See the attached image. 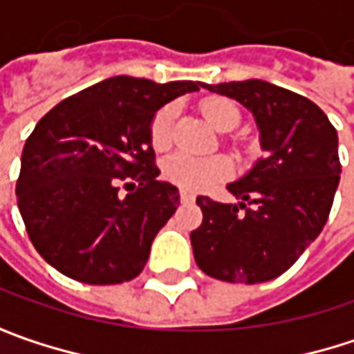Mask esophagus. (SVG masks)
Here are the masks:
<instances>
[{"mask_svg": "<svg viewBox=\"0 0 354 354\" xmlns=\"http://www.w3.org/2000/svg\"><path fill=\"white\" fill-rule=\"evenodd\" d=\"M179 197H181V203H183V205L195 201V195H191V193H187V191H181V195H179Z\"/></svg>", "mask_w": 354, "mask_h": 354, "instance_id": "1", "label": "esophagus"}]
</instances>
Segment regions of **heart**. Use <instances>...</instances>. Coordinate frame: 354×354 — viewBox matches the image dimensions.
<instances>
[{"mask_svg": "<svg viewBox=\"0 0 354 354\" xmlns=\"http://www.w3.org/2000/svg\"><path fill=\"white\" fill-rule=\"evenodd\" d=\"M201 112L218 131H230L232 128H236L240 122L238 108L225 98L203 100ZM173 118H175V106L167 104V106L159 108L151 120L149 140L156 149H165L171 143ZM161 171L169 183L177 185L179 189H185V191L198 193V191L212 187L214 183L228 179L232 173V161L226 156L195 157L177 151V153H171L169 157L163 159Z\"/></svg>", "mask_w": 354, "mask_h": 354, "instance_id": "b5f03b06", "label": "heart"}]
</instances>
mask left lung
Returning <instances> with one entry per match:
<instances>
[{
  "mask_svg": "<svg viewBox=\"0 0 354 354\" xmlns=\"http://www.w3.org/2000/svg\"><path fill=\"white\" fill-rule=\"evenodd\" d=\"M203 88L250 110L264 157L226 185L238 205L197 197L203 223L191 232L197 266L230 283L278 278L327 223L341 175L337 129L317 104L266 80Z\"/></svg>",
  "mask_w": 354,
  "mask_h": 354,
  "instance_id": "obj_1",
  "label": "left lung"
}]
</instances>
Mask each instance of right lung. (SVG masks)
I'll list each match as a JSON object with an SVG mask.
<instances>
[{"label":"right lung","instance_id":"obj_1","mask_svg":"<svg viewBox=\"0 0 354 354\" xmlns=\"http://www.w3.org/2000/svg\"><path fill=\"white\" fill-rule=\"evenodd\" d=\"M198 86L112 76L39 120L15 193L27 234L53 268L92 286L140 276L153 238L179 207L177 187L157 181L149 126L159 108ZM128 176L138 187L122 196L117 183Z\"/></svg>","mask_w":354,"mask_h":354}]
</instances>
